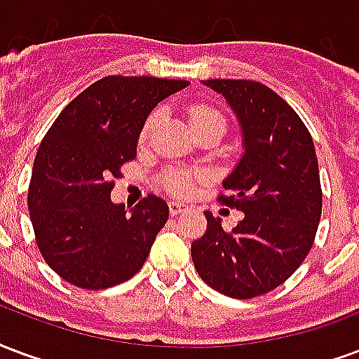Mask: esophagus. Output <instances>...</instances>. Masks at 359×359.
Returning <instances> with one entry per match:
<instances>
[{"label": "esophagus", "mask_w": 359, "mask_h": 359, "mask_svg": "<svg viewBox=\"0 0 359 359\" xmlns=\"http://www.w3.org/2000/svg\"><path fill=\"white\" fill-rule=\"evenodd\" d=\"M170 208V214L172 216H177V214H182V212H185V205H182V203H176V201H172L168 205Z\"/></svg>", "instance_id": "34e87169"}]
</instances>
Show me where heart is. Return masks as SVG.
<instances>
[{
    "instance_id": "obj_1",
    "label": "heart",
    "mask_w": 359,
    "mask_h": 359,
    "mask_svg": "<svg viewBox=\"0 0 359 359\" xmlns=\"http://www.w3.org/2000/svg\"><path fill=\"white\" fill-rule=\"evenodd\" d=\"M158 116H161V111L156 109L149 114L143 126H141V132H140V141H147L151 132H153V128L158 122ZM224 122L226 124V120L224 116L219 114L216 109H212V107H205V104H195L193 109H191V126H193V130L198 128L201 124H206V122ZM205 180V174H189V172H182V170H170L166 172L164 176H162V185H164V189L172 193V195H176V197H191L193 195V191H195V183L203 182Z\"/></svg>"
}]
</instances>
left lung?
I'll list each match as a JSON object with an SVG mask.
<instances>
[{
	"mask_svg": "<svg viewBox=\"0 0 359 359\" xmlns=\"http://www.w3.org/2000/svg\"><path fill=\"white\" fill-rule=\"evenodd\" d=\"M226 97L245 135V154L218 201L245 212L226 231L205 212L206 231L191 256L208 287L255 298L283 285L304 262L321 218V183L312 135L294 109L255 80H206Z\"/></svg>",
	"mask_w": 359,
	"mask_h": 359,
	"instance_id": "8db88e82",
	"label": "left lung"
}]
</instances>
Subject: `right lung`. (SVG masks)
<instances>
[{
  "mask_svg": "<svg viewBox=\"0 0 359 359\" xmlns=\"http://www.w3.org/2000/svg\"><path fill=\"white\" fill-rule=\"evenodd\" d=\"M185 80L104 76L74 97L36 154L28 210L43 260L80 289H109L141 269L168 205L147 195L126 216L111 201L114 177L135 158L141 126Z\"/></svg>",
  "mask_w": 359,
  "mask_h": 359,
  "instance_id": "add662e5",
  "label": "right lung"
}]
</instances>
